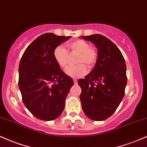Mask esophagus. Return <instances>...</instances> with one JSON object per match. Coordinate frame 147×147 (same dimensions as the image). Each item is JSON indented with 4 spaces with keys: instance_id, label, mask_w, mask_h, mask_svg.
<instances>
[{
    "instance_id": "34e87169",
    "label": "esophagus",
    "mask_w": 147,
    "mask_h": 147,
    "mask_svg": "<svg viewBox=\"0 0 147 147\" xmlns=\"http://www.w3.org/2000/svg\"><path fill=\"white\" fill-rule=\"evenodd\" d=\"M73 81H74V84H77V80H74Z\"/></svg>"
}]
</instances>
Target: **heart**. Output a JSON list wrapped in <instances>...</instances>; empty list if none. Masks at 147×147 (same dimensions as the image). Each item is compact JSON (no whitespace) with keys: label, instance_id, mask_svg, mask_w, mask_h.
<instances>
[{"label":"heart","instance_id":"obj_1","mask_svg":"<svg viewBox=\"0 0 147 147\" xmlns=\"http://www.w3.org/2000/svg\"><path fill=\"white\" fill-rule=\"evenodd\" d=\"M72 53L78 54L76 63L78 65L70 66L66 70V74L74 78L86 75L88 68H92L98 60V51L94 47H90L89 43L83 40H76L67 45ZM54 60L62 68L65 69L68 65L69 53L63 46H57L53 52Z\"/></svg>","mask_w":147,"mask_h":147}]
</instances>
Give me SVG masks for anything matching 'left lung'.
Here are the masks:
<instances>
[{
  "mask_svg": "<svg viewBox=\"0 0 147 147\" xmlns=\"http://www.w3.org/2000/svg\"><path fill=\"white\" fill-rule=\"evenodd\" d=\"M82 38L96 45L98 54L91 72L78 80L82 109L91 120H105L114 114L125 94V60L119 48L106 37L95 34Z\"/></svg>",
  "mask_w": 147,
  "mask_h": 147,
  "instance_id": "obj_1",
  "label": "left lung"
}]
</instances>
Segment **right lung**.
<instances>
[{"mask_svg":"<svg viewBox=\"0 0 147 147\" xmlns=\"http://www.w3.org/2000/svg\"><path fill=\"white\" fill-rule=\"evenodd\" d=\"M71 36L47 33L37 38L24 51L19 66V88L24 104L36 118L54 120L61 115L73 80L54 60L57 46Z\"/></svg>","mask_w":147,"mask_h":147,"instance_id":"right-lung-1","label":"right lung"}]
</instances>
